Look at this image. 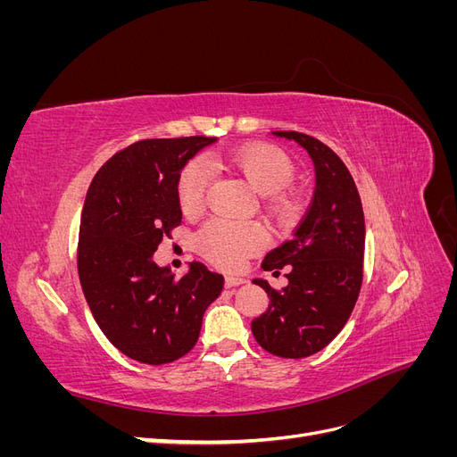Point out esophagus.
<instances>
[{
    "instance_id": "esophagus-1",
    "label": "esophagus",
    "mask_w": 457,
    "mask_h": 457,
    "mask_svg": "<svg viewBox=\"0 0 457 457\" xmlns=\"http://www.w3.org/2000/svg\"><path fill=\"white\" fill-rule=\"evenodd\" d=\"M242 284H245V280L244 278H238V276H227L225 278V287H238V286H242Z\"/></svg>"
}]
</instances>
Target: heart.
Masks as SVG:
<instances>
[{
	"label": "heart",
	"mask_w": 457,
	"mask_h": 457,
	"mask_svg": "<svg viewBox=\"0 0 457 457\" xmlns=\"http://www.w3.org/2000/svg\"><path fill=\"white\" fill-rule=\"evenodd\" d=\"M210 168L227 170L244 177L270 217L286 220L292 212L287 185L294 179V163L282 150L270 145H244L205 158ZM210 177L202 162L192 160L179 173L177 200L185 215H198L205 207ZM267 244V234L257 223H230L213 219L196 234L198 252L225 270L240 269L245 259L257 255Z\"/></svg>",
	"instance_id": "b5f03b06"
}]
</instances>
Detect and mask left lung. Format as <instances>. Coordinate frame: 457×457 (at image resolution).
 <instances>
[{
    "label": "left lung",
    "mask_w": 457,
    "mask_h": 457,
    "mask_svg": "<svg viewBox=\"0 0 457 457\" xmlns=\"http://www.w3.org/2000/svg\"><path fill=\"white\" fill-rule=\"evenodd\" d=\"M299 143L314 162L316 188L295 234L262 259L265 270L287 267L284 289L255 280L269 309L252 322L255 341L282 358H305L334 339L356 305L364 278V212L353 175L334 150L299 131H272Z\"/></svg>",
    "instance_id": "obj_1"
}]
</instances>
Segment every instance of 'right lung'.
Wrapping results in <instances>:
<instances>
[{"label": "right lung", "mask_w": 457, "mask_h": 457, "mask_svg": "<svg viewBox=\"0 0 457 457\" xmlns=\"http://www.w3.org/2000/svg\"><path fill=\"white\" fill-rule=\"evenodd\" d=\"M215 137L145 139L116 152L89 185L79 223L78 274L95 322L118 351L170 364L195 347L223 276L190 262L183 278L152 255L181 225L177 179Z\"/></svg>", "instance_id": "right-lung-1"}]
</instances>
